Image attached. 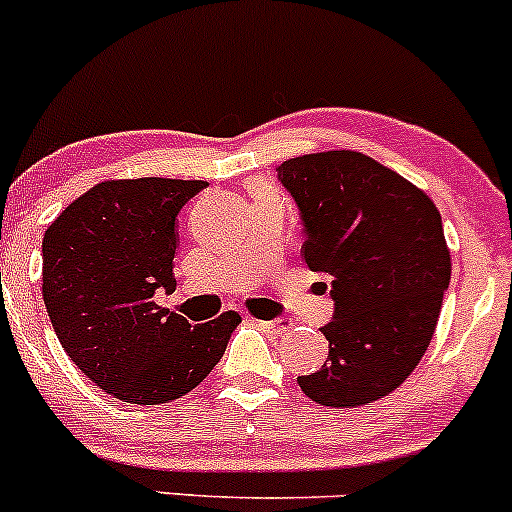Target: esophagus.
<instances>
[{
	"mask_svg": "<svg viewBox=\"0 0 512 512\" xmlns=\"http://www.w3.org/2000/svg\"><path fill=\"white\" fill-rule=\"evenodd\" d=\"M260 325L267 330L269 334H274V337H281V334H286L291 330L293 322L286 320V317H279V320H262Z\"/></svg>",
	"mask_w": 512,
	"mask_h": 512,
	"instance_id": "obj_1",
	"label": "esophagus"
}]
</instances>
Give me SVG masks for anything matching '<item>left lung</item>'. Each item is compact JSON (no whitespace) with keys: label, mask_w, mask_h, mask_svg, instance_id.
Instances as JSON below:
<instances>
[{"label":"left lung","mask_w":512,"mask_h":512,"mask_svg":"<svg viewBox=\"0 0 512 512\" xmlns=\"http://www.w3.org/2000/svg\"><path fill=\"white\" fill-rule=\"evenodd\" d=\"M276 170L301 209L305 264L332 276L330 354L298 385L322 407H363L409 378L436 332L450 284L440 211L358 151L305 154Z\"/></svg>","instance_id":"obj_1"}]
</instances>
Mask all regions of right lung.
Segmentation results:
<instances>
[{"mask_svg":"<svg viewBox=\"0 0 512 512\" xmlns=\"http://www.w3.org/2000/svg\"><path fill=\"white\" fill-rule=\"evenodd\" d=\"M204 180H105L76 197L43 238V301L62 349L103 392L166 404L202 383L240 315L190 325L154 301L173 291L175 219Z\"/></svg>","mask_w":512,"mask_h":512,"instance_id":"1","label":"right lung"}]
</instances>
